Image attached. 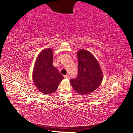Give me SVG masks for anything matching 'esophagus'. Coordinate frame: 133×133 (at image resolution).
<instances>
[{
	"instance_id": "esophagus-1",
	"label": "esophagus",
	"mask_w": 133,
	"mask_h": 133,
	"mask_svg": "<svg viewBox=\"0 0 133 133\" xmlns=\"http://www.w3.org/2000/svg\"><path fill=\"white\" fill-rule=\"evenodd\" d=\"M64 78H65V79H69V76L68 75H65L64 76Z\"/></svg>"
}]
</instances>
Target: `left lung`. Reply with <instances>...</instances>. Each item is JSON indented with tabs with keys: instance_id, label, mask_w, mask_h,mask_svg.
<instances>
[{
	"instance_id": "obj_1",
	"label": "left lung",
	"mask_w": 133,
	"mask_h": 133,
	"mask_svg": "<svg viewBox=\"0 0 133 133\" xmlns=\"http://www.w3.org/2000/svg\"><path fill=\"white\" fill-rule=\"evenodd\" d=\"M77 54L78 75L70 82L78 93L86 95L99 87L103 80V73L97 60L89 51L82 49Z\"/></svg>"
}]
</instances>
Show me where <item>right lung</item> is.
<instances>
[{"label":"right lung","mask_w":133,"mask_h":133,"mask_svg":"<svg viewBox=\"0 0 133 133\" xmlns=\"http://www.w3.org/2000/svg\"><path fill=\"white\" fill-rule=\"evenodd\" d=\"M53 50L47 48L41 52L37 57L33 71L34 85L44 94L54 92L63 76L53 65Z\"/></svg>","instance_id":"1"}]
</instances>
